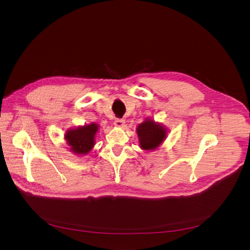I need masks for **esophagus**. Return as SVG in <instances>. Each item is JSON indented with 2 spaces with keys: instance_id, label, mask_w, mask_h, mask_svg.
<instances>
[{
  "instance_id": "34e87169",
  "label": "esophagus",
  "mask_w": 250,
  "mask_h": 250,
  "mask_svg": "<svg viewBox=\"0 0 250 250\" xmlns=\"http://www.w3.org/2000/svg\"><path fill=\"white\" fill-rule=\"evenodd\" d=\"M125 120L124 119H120V118H118V119H116V121H115V123H114V125H116V126H124L125 125Z\"/></svg>"
}]
</instances>
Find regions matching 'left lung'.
<instances>
[{
  "instance_id": "1",
  "label": "left lung",
  "mask_w": 250,
  "mask_h": 250,
  "mask_svg": "<svg viewBox=\"0 0 250 250\" xmlns=\"http://www.w3.org/2000/svg\"><path fill=\"white\" fill-rule=\"evenodd\" d=\"M139 144L142 149H155L158 147L166 136V130L160 125L146 120L137 127Z\"/></svg>"
}]
</instances>
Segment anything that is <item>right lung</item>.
Returning <instances> with one entry per match:
<instances>
[{"label":"right lung","mask_w":250,"mask_h":250,"mask_svg":"<svg viewBox=\"0 0 250 250\" xmlns=\"http://www.w3.org/2000/svg\"><path fill=\"white\" fill-rule=\"evenodd\" d=\"M97 130L98 125L96 124L67 130L65 139L70 146V150L76 154H87L95 145V134Z\"/></svg>","instance_id":"obj_1"}]
</instances>
